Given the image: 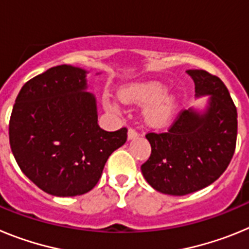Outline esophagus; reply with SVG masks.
<instances>
[{
	"label": "esophagus",
	"instance_id": "obj_1",
	"mask_svg": "<svg viewBox=\"0 0 249 249\" xmlns=\"http://www.w3.org/2000/svg\"><path fill=\"white\" fill-rule=\"evenodd\" d=\"M137 137H138L137 132H136L135 129L129 128L128 132H127V138H128V140L131 141V140H135V138H137Z\"/></svg>",
	"mask_w": 249,
	"mask_h": 249
}]
</instances>
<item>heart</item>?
Wrapping results in <instances>:
<instances>
[{"label": "heart", "mask_w": 249, "mask_h": 249, "mask_svg": "<svg viewBox=\"0 0 249 249\" xmlns=\"http://www.w3.org/2000/svg\"><path fill=\"white\" fill-rule=\"evenodd\" d=\"M166 89L167 86L163 82L151 80L123 87L120 96L124 102L147 105L143 111L146 122L152 127H160L172 118L178 105L177 94ZM112 106L114 108L118 107L116 102Z\"/></svg>", "instance_id": "heart-1"}]
</instances>
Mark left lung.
<instances>
[{"label": "left lung", "instance_id": "1", "mask_svg": "<svg viewBox=\"0 0 249 249\" xmlns=\"http://www.w3.org/2000/svg\"><path fill=\"white\" fill-rule=\"evenodd\" d=\"M203 107L181 112L166 133H148L151 156L141 166L144 179L164 195L184 196L218 179L236 149L237 109L227 87L203 70H188Z\"/></svg>", "mask_w": 249, "mask_h": 249}]
</instances>
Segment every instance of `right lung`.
I'll use <instances>...</instances> for the list:
<instances>
[{"label": "right lung", "instance_id": "right-lung-1", "mask_svg": "<svg viewBox=\"0 0 249 249\" xmlns=\"http://www.w3.org/2000/svg\"><path fill=\"white\" fill-rule=\"evenodd\" d=\"M85 68L61 65L26 82L13 106L10 144L17 164L37 187L57 197L91 191L127 129L97 123V100ZM100 74V73H97Z\"/></svg>", "mask_w": 249, "mask_h": 249}]
</instances>
